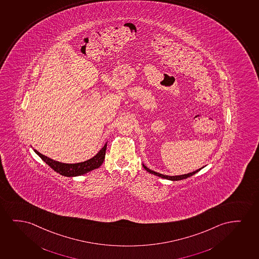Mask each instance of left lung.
Returning a JSON list of instances; mask_svg holds the SVG:
<instances>
[{
  "label": "left lung",
  "mask_w": 259,
  "mask_h": 259,
  "mask_svg": "<svg viewBox=\"0 0 259 259\" xmlns=\"http://www.w3.org/2000/svg\"><path fill=\"white\" fill-rule=\"evenodd\" d=\"M143 165V167H144L145 169L147 170V171L149 172V173H151L153 175L157 176V177H160L161 178H165V179H168V180H171V181H178V180H183V179H185V178H190V177H192V176L196 174L197 172L199 171L202 168H198L197 170H195V171L192 172V173H188V174H185V175H180V176H167V175H162V174H160V173H158V172L154 171V170H151V169H149L148 167H146L144 164Z\"/></svg>",
  "instance_id": "left-lung-1"
}]
</instances>
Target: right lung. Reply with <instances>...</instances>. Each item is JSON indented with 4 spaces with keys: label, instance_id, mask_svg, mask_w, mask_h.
Masks as SVG:
<instances>
[{
    "label": "right lung",
    "instance_id": "obj_1",
    "mask_svg": "<svg viewBox=\"0 0 259 259\" xmlns=\"http://www.w3.org/2000/svg\"><path fill=\"white\" fill-rule=\"evenodd\" d=\"M106 148H107V143L104 144V147L101 148V150L98 152L94 157H92L87 161H82V162L71 163V164L54 161L53 159L42 155L36 149H33V150L47 165H49L51 168L54 169V171H56L64 177H77V176L83 175L93 169L99 168L102 163L104 162Z\"/></svg>",
    "mask_w": 259,
    "mask_h": 259
}]
</instances>
